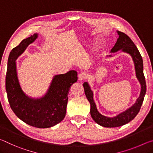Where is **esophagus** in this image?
<instances>
[{
    "label": "esophagus",
    "instance_id": "1",
    "mask_svg": "<svg viewBox=\"0 0 153 153\" xmlns=\"http://www.w3.org/2000/svg\"><path fill=\"white\" fill-rule=\"evenodd\" d=\"M87 74L85 73V72H81V73L79 74V81H83V80H85V79H87Z\"/></svg>",
    "mask_w": 153,
    "mask_h": 153
}]
</instances>
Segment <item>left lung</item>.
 Here are the masks:
<instances>
[{"label":"left lung","mask_w":153,"mask_h":153,"mask_svg":"<svg viewBox=\"0 0 153 153\" xmlns=\"http://www.w3.org/2000/svg\"><path fill=\"white\" fill-rule=\"evenodd\" d=\"M117 33L119 35V38L114 46L112 48L111 52L115 53L119 50H122V51L129 53L131 56L134 63L136 77L141 85V91L139 97L136 100L133 106L129 108L126 111L117 115L116 117H108L101 114L97 111L96 103L94 100L93 91L90 88L89 84L87 82H84L85 94L91 105L90 113L92 119L100 126L105 127H120L128 123L131 120H133L140 111L146 91V85L143 72V60L138 49L127 34L120 31H117ZM108 57H111V56H108Z\"/></svg>","instance_id":"1"}]
</instances>
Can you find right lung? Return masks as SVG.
I'll return each instance as SVG.
<instances>
[{"label":"right lung","mask_w":153,"mask_h":153,"mask_svg":"<svg viewBox=\"0 0 153 153\" xmlns=\"http://www.w3.org/2000/svg\"><path fill=\"white\" fill-rule=\"evenodd\" d=\"M38 37L36 33L24 39L10 52L6 74V91L12 111L19 119L37 128H48L61 122L66 112L68 94L77 81V72L53 76L47 93L41 98H32L22 89L17 74L16 59Z\"/></svg>","instance_id":"obj_1"}]
</instances>
